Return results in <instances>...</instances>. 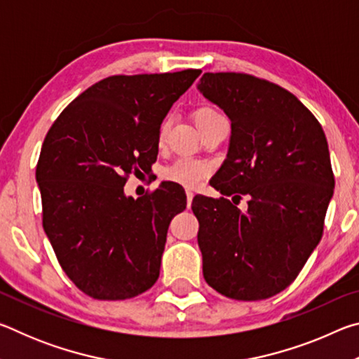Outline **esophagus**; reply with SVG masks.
Here are the masks:
<instances>
[{"label":"esophagus","mask_w":359,"mask_h":359,"mask_svg":"<svg viewBox=\"0 0 359 359\" xmlns=\"http://www.w3.org/2000/svg\"><path fill=\"white\" fill-rule=\"evenodd\" d=\"M193 198H194L193 191H191V190H187V208H188V209H190V205H191Z\"/></svg>","instance_id":"1"}]
</instances>
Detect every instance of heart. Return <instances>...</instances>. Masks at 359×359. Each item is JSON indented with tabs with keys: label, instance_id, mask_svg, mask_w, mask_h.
<instances>
[{
	"label": "heart",
	"instance_id": "b5f03b06",
	"mask_svg": "<svg viewBox=\"0 0 359 359\" xmlns=\"http://www.w3.org/2000/svg\"><path fill=\"white\" fill-rule=\"evenodd\" d=\"M218 112L212 107H199L194 112V123H201V121L214 117ZM168 130V121L161 125L160 133H158V141H165V135ZM210 168L203 161L193 160V158H180V160L174 161L172 165H169L163 171V177L169 182H175V184L184 185L188 188L198 187L201 182L208 177Z\"/></svg>",
	"mask_w": 359,
	"mask_h": 359
}]
</instances>
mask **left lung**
Instances as JSON below:
<instances>
[{"instance_id":"1","label":"left lung","mask_w":359,"mask_h":359,"mask_svg":"<svg viewBox=\"0 0 359 359\" xmlns=\"http://www.w3.org/2000/svg\"><path fill=\"white\" fill-rule=\"evenodd\" d=\"M198 90L231 120L226 160L196 194L205 282L238 301H259L294 280L323 234L334 174L323 128L293 93L242 72H204ZM242 196L249 208H235Z\"/></svg>"}]
</instances>
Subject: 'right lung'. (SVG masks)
Instances as JSON below:
<instances>
[{"mask_svg":"<svg viewBox=\"0 0 359 359\" xmlns=\"http://www.w3.org/2000/svg\"><path fill=\"white\" fill-rule=\"evenodd\" d=\"M199 74L106 77L47 133L36 166L42 226L66 276L90 297L130 299L160 276L169 223L185 210V191L161 182L135 199L123 187L131 174L150 171L163 120Z\"/></svg>","mask_w":359,"mask_h":359,"instance_id":"1","label":"right lung"}]
</instances>
